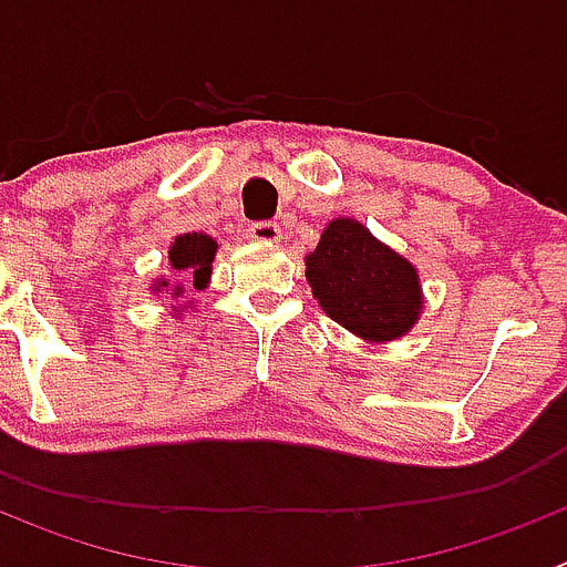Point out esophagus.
<instances>
[{"label":"esophagus","mask_w":567,"mask_h":567,"mask_svg":"<svg viewBox=\"0 0 567 567\" xmlns=\"http://www.w3.org/2000/svg\"><path fill=\"white\" fill-rule=\"evenodd\" d=\"M247 235L252 240H258V244H278L280 240V227L278 224H252V227L247 229Z\"/></svg>","instance_id":"obj_1"}]
</instances>
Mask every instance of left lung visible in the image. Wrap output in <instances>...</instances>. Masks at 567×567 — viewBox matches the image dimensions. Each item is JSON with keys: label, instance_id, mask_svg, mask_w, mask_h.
<instances>
[{"label": "left lung", "instance_id": "left-lung-1", "mask_svg": "<svg viewBox=\"0 0 567 567\" xmlns=\"http://www.w3.org/2000/svg\"><path fill=\"white\" fill-rule=\"evenodd\" d=\"M323 312L369 343L403 338L423 312L417 269L354 218H334L307 255Z\"/></svg>", "mask_w": 567, "mask_h": 567}]
</instances>
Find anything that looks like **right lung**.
Here are the masks:
<instances>
[{
	"mask_svg": "<svg viewBox=\"0 0 567 567\" xmlns=\"http://www.w3.org/2000/svg\"><path fill=\"white\" fill-rule=\"evenodd\" d=\"M215 252H218V244L209 235H178L173 240V247H169V267H173V275L155 280L153 292H167L169 298H182L187 292V287L204 289L209 284Z\"/></svg>",
	"mask_w": 567,
	"mask_h": 567,
	"instance_id": "1",
	"label": "right lung"
}]
</instances>
